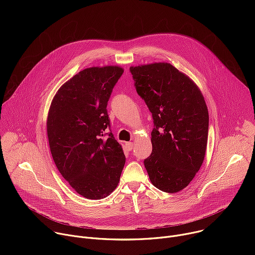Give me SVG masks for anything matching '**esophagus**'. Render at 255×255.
I'll return each instance as SVG.
<instances>
[{
  "instance_id": "esophagus-1",
  "label": "esophagus",
  "mask_w": 255,
  "mask_h": 255,
  "mask_svg": "<svg viewBox=\"0 0 255 255\" xmlns=\"http://www.w3.org/2000/svg\"><path fill=\"white\" fill-rule=\"evenodd\" d=\"M125 146H126L128 151H131L133 149V147H134V143L133 142H126L125 143Z\"/></svg>"
}]
</instances>
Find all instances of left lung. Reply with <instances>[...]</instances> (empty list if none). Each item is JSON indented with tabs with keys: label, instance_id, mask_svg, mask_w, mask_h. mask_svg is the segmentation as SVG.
Instances as JSON below:
<instances>
[{
	"label": "left lung",
	"instance_id": "8db88e82",
	"mask_svg": "<svg viewBox=\"0 0 255 255\" xmlns=\"http://www.w3.org/2000/svg\"><path fill=\"white\" fill-rule=\"evenodd\" d=\"M138 95L152 113V152L144 160L152 185L165 193L184 190L205 158L209 113L199 87L167 62L131 66Z\"/></svg>",
	"mask_w": 255,
	"mask_h": 255
}]
</instances>
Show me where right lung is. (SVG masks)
Segmentation results:
<instances>
[{
  "mask_svg": "<svg viewBox=\"0 0 255 255\" xmlns=\"http://www.w3.org/2000/svg\"><path fill=\"white\" fill-rule=\"evenodd\" d=\"M123 72L118 65L85 68L59 88L49 108L52 158L70 187L86 199L110 195L125 164L122 146L112 132H104L110 126L108 101Z\"/></svg>",
  "mask_w": 255,
  "mask_h": 255,
  "instance_id": "add662e5",
  "label": "right lung"
}]
</instances>
